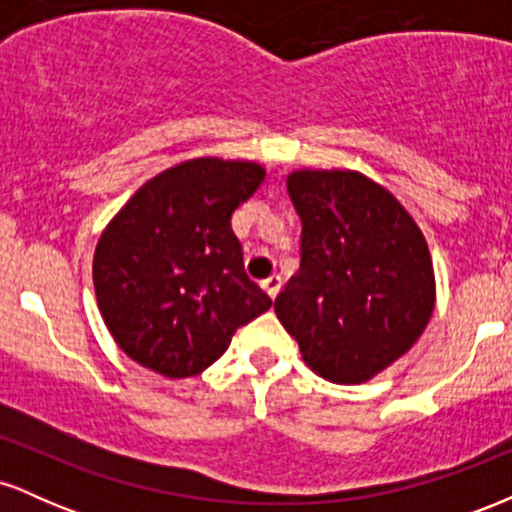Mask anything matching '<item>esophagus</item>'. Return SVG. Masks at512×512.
<instances>
[{
	"mask_svg": "<svg viewBox=\"0 0 512 512\" xmlns=\"http://www.w3.org/2000/svg\"><path fill=\"white\" fill-rule=\"evenodd\" d=\"M281 286H284V279H281L279 274H272V276H269V279H264V281H262V289L269 293V298H276V296H279Z\"/></svg>",
	"mask_w": 512,
	"mask_h": 512,
	"instance_id": "34e87169",
	"label": "esophagus"
}]
</instances>
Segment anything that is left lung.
Instances as JSON below:
<instances>
[{
	"label": "left lung",
	"instance_id": "8db88e82",
	"mask_svg": "<svg viewBox=\"0 0 512 512\" xmlns=\"http://www.w3.org/2000/svg\"><path fill=\"white\" fill-rule=\"evenodd\" d=\"M286 187L301 216V267L276 296V317L317 375L366 383L407 354L431 320L426 238L361 173L296 170Z\"/></svg>",
	"mask_w": 512,
	"mask_h": 512
}]
</instances>
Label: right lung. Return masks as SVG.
I'll use <instances>...</instances> for the list:
<instances>
[{
	"label": "right lung",
	"instance_id": "add662e5",
	"mask_svg": "<svg viewBox=\"0 0 512 512\" xmlns=\"http://www.w3.org/2000/svg\"><path fill=\"white\" fill-rule=\"evenodd\" d=\"M264 168L195 158L134 192L93 257V286L110 334L129 358L166 378L202 373L272 298L245 274L231 216Z\"/></svg>",
	"mask_w": 512,
	"mask_h": 512
}]
</instances>
